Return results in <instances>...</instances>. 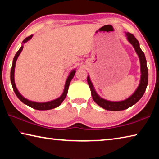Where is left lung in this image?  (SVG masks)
I'll list each match as a JSON object with an SVG mask.
<instances>
[{"instance_id":"1","label":"left lung","mask_w":159,"mask_h":159,"mask_svg":"<svg viewBox=\"0 0 159 159\" xmlns=\"http://www.w3.org/2000/svg\"><path fill=\"white\" fill-rule=\"evenodd\" d=\"M125 36L127 38L128 42L133 45L137 55H138L139 62H140V80H139L138 87L137 88V89L133 93V95H130L128 98L122 101L107 100V99L101 98L97 93L93 83L90 79L89 75H88L87 78L88 83L90 88L91 95H92L93 100L99 107H102V108L106 110H109V111H121V110L126 109L129 108V107H130L131 106L134 105L143 96L148 84V69L147 66L146 57H145L144 54L142 52L140 47H139V43L138 41L133 34L129 33V32H125Z\"/></svg>"}]
</instances>
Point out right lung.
I'll return each mask as SVG.
<instances>
[{
    "mask_svg": "<svg viewBox=\"0 0 159 159\" xmlns=\"http://www.w3.org/2000/svg\"><path fill=\"white\" fill-rule=\"evenodd\" d=\"M33 35H31L30 36H29L27 38L24 40L22 41V45H21V48L19 49V50L16 53V55L15 56L14 59H13L12 61V66L11 68V71H10V80H11V83L12 85V88L13 90L15 93V95H17V98L21 102H22L24 104H26L29 107H31L34 109L36 110H49V109H52L54 108H56L60 105V104L62 103V102L64 101V99H65V98L67 95V93H68V90H69V86L70 84V82L73 79L75 73H76V69H74L72 70V71L70 72V74H69L68 77H67L66 80L65 82V85H64V91L62 94H61L60 97H59L58 98L53 99V100H51L49 102H34V101H31L29 100L26 98H25V97H23L21 95L20 93L19 92V90H17V87H16L15 85V65H16V61L17 60V58L19 57V55H20V53L21 52V51L23 50V45L26 43V42L29 41L30 40Z\"/></svg>",
    "mask_w": 159,
    "mask_h": 159,
    "instance_id": "1",
    "label": "right lung"
}]
</instances>
